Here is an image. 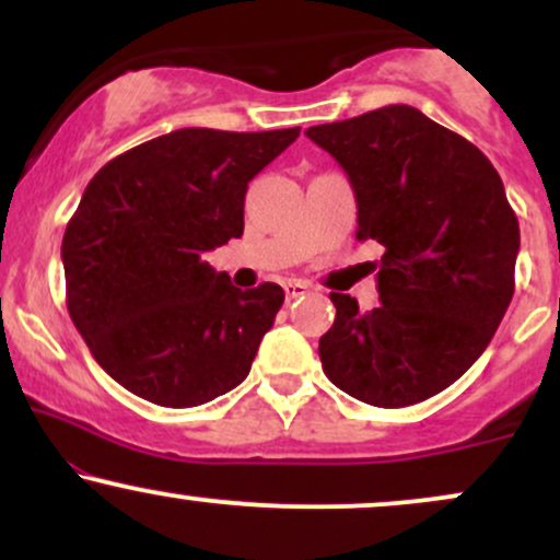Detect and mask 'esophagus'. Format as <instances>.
Here are the masks:
<instances>
[{
  "label": "esophagus",
  "mask_w": 560,
  "mask_h": 560,
  "mask_svg": "<svg viewBox=\"0 0 560 560\" xmlns=\"http://www.w3.org/2000/svg\"><path fill=\"white\" fill-rule=\"evenodd\" d=\"M284 292H287V302L300 300V298H305V294H311V284H305V281L289 279V281H284Z\"/></svg>",
  "instance_id": "obj_1"
}]
</instances>
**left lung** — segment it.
<instances>
[{
	"label": "left lung",
	"mask_w": 560,
	"mask_h": 560,
	"mask_svg": "<svg viewBox=\"0 0 560 560\" xmlns=\"http://www.w3.org/2000/svg\"><path fill=\"white\" fill-rule=\"evenodd\" d=\"M305 133L350 178L358 240L384 247L382 305L361 313L331 292L324 374L378 408L427 400L471 369L511 305L518 221L503 182L479 147L408 105Z\"/></svg>",
	"instance_id": "left-lung-1"
}]
</instances>
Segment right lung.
Listing matches in <instances>:
<instances>
[{"label": "right lung", "instance_id": "obj_1", "mask_svg": "<svg viewBox=\"0 0 560 560\" xmlns=\"http://www.w3.org/2000/svg\"><path fill=\"white\" fill-rule=\"evenodd\" d=\"M300 137L178 128L102 165L62 236L68 313L120 387L195 408L249 374L284 289H236L205 253L244 231L247 184Z\"/></svg>", "mask_w": 560, "mask_h": 560}]
</instances>
